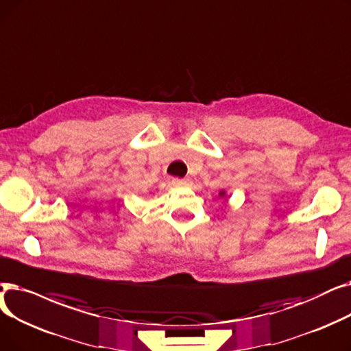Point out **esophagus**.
I'll use <instances>...</instances> for the list:
<instances>
[{
    "label": "esophagus",
    "mask_w": 351,
    "mask_h": 351,
    "mask_svg": "<svg viewBox=\"0 0 351 351\" xmlns=\"http://www.w3.org/2000/svg\"><path fill=\"white\" fill-rule=\"evenodd\" d=\"M171 182H173V186H178V187H182V186H189L190 184V180H187V178H173L171 180Z\"/></svg>",
    "instance_id": "esophagus-1"
}]
</instances>
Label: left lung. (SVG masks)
Segmentation results:
<instances>
[{"instance_id":"8db88e82","label":"left lung","mask_w":351,"mask_h":351,"mask_svg":"<svg viewBox=\"0 0 351 351\" xmlns=\"http://www.w3.org/2000/svg\"><path fill=\"white\" fill-rule=\"evenodd\" d=\"M221 195H224V193H221Z\"/></svg>"}]
</instances>
